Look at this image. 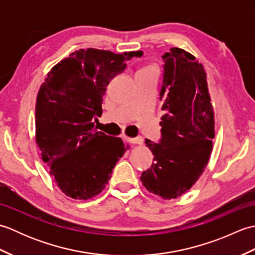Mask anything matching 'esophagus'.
Here are the masks:
<instances>
[{"label": "esophagus", "instance_id": "obj_1", "mask_svg": "<svg viewBox=\"0 0 255 255\" xmlns=\"http://www.w3.org/2000/svg\"><path fill=\"white\" fill-rule=\"evenodd\" d=\"M124 139H126L127 141H129L130 143H133V144H142L143 143V139L141 137H137V138L124 137Z\"/></svg>", "mask_w": 255, "mask_h": 255}]
</instances>
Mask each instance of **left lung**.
Returning a JSON list of instances; mask_svg holds the SVG:
<instances>
[{
    "instance_id": "1",
    "label": "left lung",
    "mask_w": 255,
    "mask_h": 255,
    "mask_svg": "<svg viewBox=\"0 0 255 255\" xmlns=\"http://www.w3.org/2000/svg\"><path fill=\"white\" fill-rule=\"evenodd\" d=\"M164 73L160 100L165 114L159 143L145 139L154 162L142 173L143 186L163 199L180 197L207 165L215 138L214 110L202 63L181 48L162 57Z\"/></svg>"
}]
</instances>
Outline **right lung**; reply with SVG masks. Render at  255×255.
Returning a JSON list of instances; mask_svg holds the SVG:
<instances>
[{
	"instance_id": "right-lung-1",
	"label": "right lung",
	"mask_w": 255,
	"mask_h": 255,
	"mask_svg": "<svg viewBox=\"0 0 255 255\" xmlns=\"http://www.w3.org/2000/svg\"><path fill=\"white\" fill-rule=\"evenodd\" d=\"M94 48L80 49L57 63L41 84L36 102V142L57 186L74 199L100 194L126 147L121 138L94 128L110 81L132 57Z\"/></svg>"
}]
</instances>
